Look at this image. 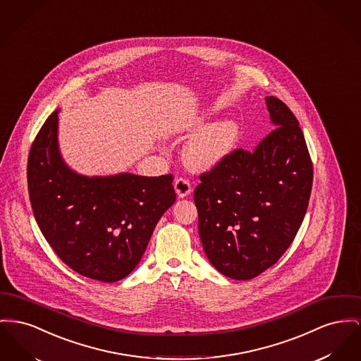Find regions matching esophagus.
Here are the masks:
<instances>
[{
	"instance_id": "34e87169",
	"label": "esophagus",
	"mask_w": 361,
	"mask_h": 361,
	"mask_svg": "<svg viewBox=\"0 0 361 361\" xmlns=\"http://www.w3.org/2000/svg\"><path fill=\"white\" fill-rule=\"evenodd\" d=\"M174 191H176L178 197H187L188 195H191L192 192L190 181L185 180V178H177L174 181Z\"/></svg>"
}]
</instances>
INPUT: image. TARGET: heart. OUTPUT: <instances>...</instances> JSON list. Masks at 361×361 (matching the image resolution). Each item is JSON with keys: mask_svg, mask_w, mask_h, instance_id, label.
<instances>
[{"mask_svg": "<svg viewBox=\"0 0 361 361\" xmlns=\"http://www.w3.org/2000/svg\"><path fill=\"white\" fill-rule=\"evenodd\" d=\"M207 124L209 118L200 116L181 128L187 136L197 133L183 149L185 164L196 171H207L224 164L233 152L240 136V126L233 118Z\"/></svg>", "mask_w": 361, "mask_h": 361, "instance_id": "heart-1", "label": "heart"}]
</instances>
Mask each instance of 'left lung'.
<instances>
[{
    "label": "left lung",
    "instance_id": "1",
    "mask_svg": "<svg viewBox=\"0 0 361 361\" xmlns=\"http://www.w3.org/2000/svg\"><path fill=\"white\" fill-rule=\"evenodd\" d=\"M264 101L273 130L254 151L235 149L203 174L193 195L206 256L238 281L259 276L289 248L312 190V162L295 114L276 97Z\"/></svg>",
    "mask_w": 361,
    "mask_h": 361
}]
</instances>
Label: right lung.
<instances>
[{"mask_svg":"<svg viewBox=\"0 0 361 361\" xmlns=\"http://www.w3.org/2000/svg\"><path fill=\"white\" fill-rule=\"evenodd\" d=\"M59 113L44 121L28 155L34 216L72 270L95 281H120L137 266L158 221L176 202L173 177L71 169L59 146Z\"/></svg>","mask_w":361,"mask_h":361,"instance_id":"right-lung-1","label":"right lung"}]
</instances>
